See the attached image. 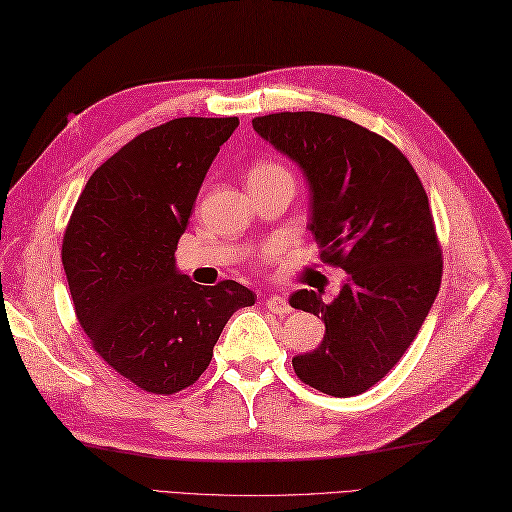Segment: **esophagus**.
<instances>
[{
  "label": "esophagus",
  "mask_w": 512,
  "mask_h": 512,
  "mask_svg": "<svg viewBox=\"0 0 512 512\" xmlns=\"http://www.w3.org/2000/svg\"><path fill=\"white\" fill-rule=\"evenodd\" d=\"M265 306L271 310V312H275V314H288L290 310V303H288V299L284 297V295H271L267 301H265Z\"/></svg>",
  "instance_id": "esophagus-1"
}]
</instances>
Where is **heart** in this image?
I'll return each instance as SVG.
<instances>
[{"label": "heart", "mask_w": 512, "mask_h": 512, "mask_svg": "<svg viewBox=\"0 0 512 512\" xmlns=\"http://www.w3.org/2000/svg\"><path fill=\"white\" fill-rule=\"evenodd\" d=\"M282 168L278 163H271V161H258L252 165L250 174H247V178L250 176H260V174H269V172H280Z\"/></svg>", "instance_id": "1"}]
</instances>
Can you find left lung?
<instances>
[{"label": "left lung", "mask_w": 512, "mask_h": 512, "mask_svg": "<svg viewBox=\"0 0 512 512\" xmlns=\"http://www.w3.org/2000/svg\"><path fill=\"white\" fill-rule=\"evenodd\" d=\"M252 127L299 165L308 228L323 260L347 271L334 301L321 290L290 295V306L325 323L323 342L293 368L329 396L362 394L403 357L437 297L441 250L426 191L394 144L347 118L282 112Z\"/></svg>", "instance_id": "left-lung-1"}]
</instances>
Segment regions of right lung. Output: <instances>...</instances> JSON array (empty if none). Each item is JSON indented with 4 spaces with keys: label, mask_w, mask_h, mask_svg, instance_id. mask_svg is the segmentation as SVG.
Instances as JSON below:
<instances>
[{
    "label": "right lung",
    "mask_w": 512,
    "mask_h": 512,
    "mask_svg": "<svg viewBox=\"0 0 512 512\" xmlns=\"http://www.w3.org/2000/svg\"><path fill=\"white\" fill-rule=\"evenodd\" d=\"M239 118H176L137 135L96 170L64 232L62 265L94 351L153 394H174L211 364L224 325L256 295L200 286L176 243L204 176Z\"/></svg>",
    "instance_id": "right-lung-1"
}]
</instances>
